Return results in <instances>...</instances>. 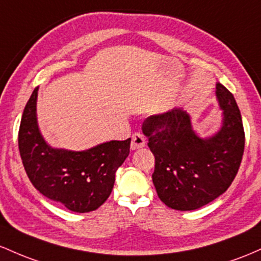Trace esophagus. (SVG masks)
Segmentation results:
<instances>
[{"mask_svg": "<svg viewBox=\"0 0 261 261\" xmlns=\"http://www.w3.org/2000/svg\"><path fill=\"white\" fill-rule=\"evenodd\" d=\"M143 146H145V137L143 136L142 133H139V132H137V133H134L133 136H132L130 148L133 149V150H136V149L143 148Z\"/></svg>", "mask_w": 261, "mask_h": 261, "instance_id": "1", "label": "esophagus"}]
</instances>
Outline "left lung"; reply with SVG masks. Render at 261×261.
Here are the masks:
<instances>
[{"label":"left lung","mask_w":261,"mask_h":261,"mask_svg":"<svg viewBox=\"0 0 261 261\" xmlns=\"http://www.w3.org/2000/svg\"><path fill=\"white\" fill-rule=\"evenodd\" d=\"M216 89L223 124L211 138L196 136L190 116L180 108L143 122L155 158L154 186L172 210L192 211L210 203L227 191L238 174L245 144L241 111L223 85L218 83Z\"/></svg>","instance_id":"1"}]
</instances>
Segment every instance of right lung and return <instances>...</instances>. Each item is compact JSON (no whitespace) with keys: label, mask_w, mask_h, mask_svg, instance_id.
Listing matches in <instances>:
<instances>
[{"label":"right lung","mask_w":261,"mask_h":261,"mask_svg":"<svg viewBox=\"0 0 261 261\" xmlns=\"http://www.w3.org/2000/svg\"><path fill=\"white\" fill-rule=\"evenodd\" d=\"M38 87L29 97L18 132L20 159L33 186L72 212L97 210L110 197L116 171L129 155L130 138L112 140L84 151L53 149L38 129Z\"/></svg>","instance_id":"right-lung-1"}]
</instances>
